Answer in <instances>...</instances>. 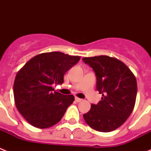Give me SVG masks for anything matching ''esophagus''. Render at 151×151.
<instances>
[{
  "label": "esophagus",
  "mask_w": 151,
  "mask_h": 151,
  "mask_svg": "<svg viewBox=\"0 0 151 151\" xmlns=\"http://www.w3.org/2000/svg\"><path fill=\"white\" fill-rule=\"evenodd\" d=\"M75 100H76V102H78V103L82 102V99H81V98H78V97H75Z\"/></svg>",
  "instance_id": "obj_1"
}]
</instances>
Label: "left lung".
<instances>
[{
  "label": "left lung",
  "mask_w": 151,
  "mask_h": 151,
  "mask_svg": "<svg viewBox=\"0 0 151 151\" xmlns=\"http://www.w3.org/2000/svg\"><path fill=\"white\" fill-rule=\"evenodd\" d=\"M82 60L95 72L97 90L102 94L101 101L91 104L84 119L97 132H112L126 121L134 109L137 96L135 76L123 62L115 57L101 55Z\"/></svg>",
  "instance_id": "1"
}]
</instances>
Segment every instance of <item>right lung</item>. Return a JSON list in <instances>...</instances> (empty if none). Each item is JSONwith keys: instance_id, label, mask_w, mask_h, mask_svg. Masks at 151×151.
Masks as SVG:
<instances>
[{"instance_id": "add662e5", "label": "right lung", "mask_w": 151, "mask_h": 151, "mask_svg": "<svg viewBox=\"0 0 151 151\" xmlns=\"http://www.w3.org/2000/svg\"><path fill=\"white\" fill-rule=\"evenodd\" d=\"M80 58L59 51L42 53L19 70L13 84L14 101L29 124L47 129L60 122L75 97L54 91L52 85L63 83L65 73Z\"/></svg>"}]
</instances>
